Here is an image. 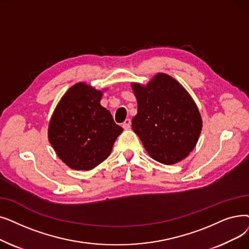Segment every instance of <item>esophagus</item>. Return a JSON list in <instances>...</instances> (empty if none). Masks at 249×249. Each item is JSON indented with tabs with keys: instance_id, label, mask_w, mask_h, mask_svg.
Masks as SVG:
<instances>
[{
	"instance_id": "esophagus-1",
	"label": "esophagus",
	"mask_w": 249,
	"mask_h": 249,
	"mask_svg": "<svg viewBox=\"0 0 249 249\" xmlns=\"http://www.w3.org/2000/svg\"><path fill=\"white\" fill-rule=\"evenodd\" d=\"M122 126H123L124 129H129V128H130L131 127V120H130V119H126V120L123 122Z\"/></svg>"
}]
</instances>
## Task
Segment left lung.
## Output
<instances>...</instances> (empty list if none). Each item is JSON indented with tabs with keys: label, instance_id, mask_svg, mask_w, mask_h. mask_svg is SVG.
<instances>
[{
	"label": "left lung",
	"instance_id": "8db88e82",
	"mask_svg": "<svg viewBox=\"0 0 249 249\" xmlns=\"http://www.w3.org/2000/svg\"><path fill=\"white\" fill-rule=\"evenodd\" d=\"M137 99L132 129L149 156L165 165L185 159L196 146L201 117L189 93L174 78L160 73L146 86L131 84Z\"/></svg>",
	"mask_w": 249,
	"mask_h": 249
}]
</instances>
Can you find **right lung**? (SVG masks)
I'll list each match as a JSON object with an SVG mask.
<instances>
[{
	"mask_svg": "<svg viewBox=\"0 0 249 249\" xmlns=\"http://www.w3.org/2000/svg\"><path fill=\"white\" fill-rule=\"evenodd\" d=\"M102 91L77 83L64 94L49 125V140L58 157L74 170L89 171L110 156L123 128L101 106Z\"/></svg>",
	"mask_w": 249,
	"mask_h": 249,
	"instance_id": "right-lung-1",
	"label": "right lung"
}]
</instances>
